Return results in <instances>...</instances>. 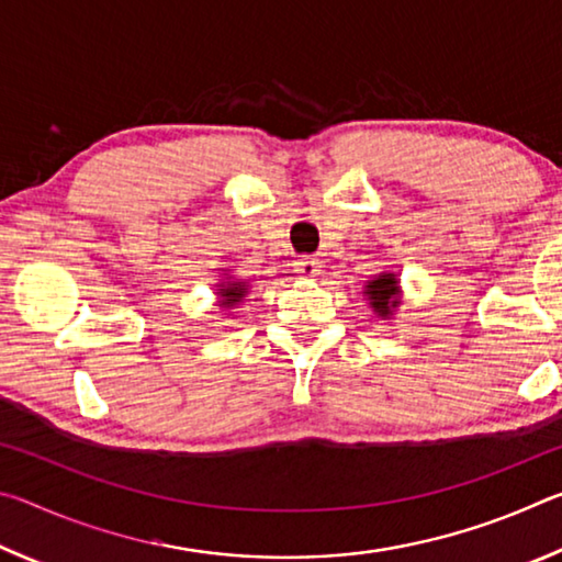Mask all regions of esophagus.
<instances>
[{"label":"esophagus","instance_id":"1","mask_svg":"<svg viewBox=\"0 0 562 562\" xmlns=\"http://www.w3.org/2000/svg\"><path fill=\"white\" fill-rule=\"evenodd\" d=\"M294 272H297L300 278H317L319 260L315 258V255H302V258L294 260Z\"/></svg>","mask_w":562,"mask_h":562}]
</instances>
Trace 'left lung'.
<instances>
[{"instance_id": "8db88e82", "label": "left lung", "mask_w": 562, "mask_h": 562, "mask_svg": "<svg viewBox=\"0 0 562 562\" xmlns=\"http://www.w3.org/2000/svg\"><path fill=\"white\" fill-rule=\"evenodd\" d=\"M364 297L376 317L392 319L402 304V284L396 272H379L364 282Z\"/></svg>"}]
</instances>
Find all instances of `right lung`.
<instances>
[{"label": "right lung", "instance_id": "obj_1", "mask_svg": "<svg viewBox=\"0 0 562 562\" xmlns=\"http://www.w3.org/2000/svg\"><path fill=\"white\" fill-rule=\"evenodd\" d=\"M247 292H250V282L237 280L231 274V270H223V278L215 282V297H217V307L221 310H235L240 304Z\"/></svg>", "mask_w": 562, "mask_h": 562}]
</instances>
